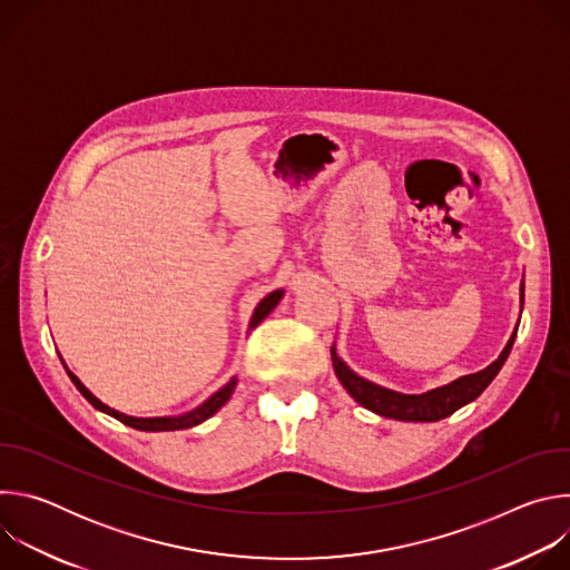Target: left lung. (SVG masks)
<instances>
[{
  "instance_id": "8db88e82",
  "label": "left lung",
  "mask_w": 570,
  "mask_h": 570,
  "mask_svg": "<svg viewBox=\"0 0 570 570\" xmlns=\"http://www.w3.org/2000/svg\"><path fill=\"white\" fill-rule=\"evenodd\" d=\"M521 306H523V284H521ZM517 332L508 341L501 356L490 365L475 374L460 376L458 381L435 387L424 394H401L387 387H381L358 374H354L336 354V347H332V361L338 381L345 385V390L363 405V409L401 422H438L449 415H453L464 403L473 401L487 385L494 381V376L501 372L503 363L510 356V350L514 345Z\"/></svg>"
}]
</instances>
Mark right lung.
I'll return each instance as SVG.
<instances>
[{"label": "right lung", "mask_w": 570, "mask_h": 570, "mask_svg": "<svg viewBox=\"0 0 570 570\" xmlns=\"http://www.w3.org/2000/svg\"><path fill=\"white\" fill-rule=\"evenodd\" d=\"M282 295H284V291H273L271 295H266V297L259 302V306H257L255 313H253L250 327H257V324L277 306V302L282 299ZM67 374H69L71 383L76 385V390H78L80 394H83V396L95 405L97 411H101V413H106V415L119 420L121 424H126V426H130V429H137V431H153V433H157V431H183V429L198 426L200 422L209 420V417L220 409V405L227 403V399L232 396V392H234V387H236V376H234V379H229L218 392H214L203 405H198L196 411H191V413H187V415H180V417H130V415H124V413L110 409V405L101 403V401H99L83 383H80L69 370H67Z\"/></svg>", "instance_id": "add662e5"}]
</instances>
